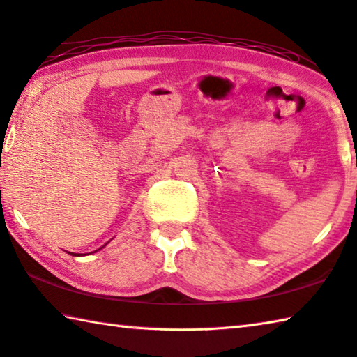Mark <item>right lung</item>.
I'll return each mask as SVG.
<instances>
[{
	"mask_svg": "<svg viewBox=\"0 0 357 357\" xmlns=\"http://www.w3.org/2000/svg\"><path fill=\"white\" fill-rule=\"evenodd\" d=\"M73 256H75V255H73Z\"/></svg>",
	"mask_w": 357,
	"mask_h": 357,
	"instance_id": "1",
	"label": "right lung"
}]
</instances>
